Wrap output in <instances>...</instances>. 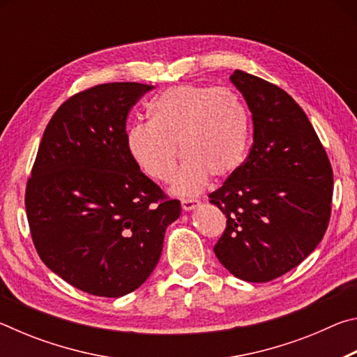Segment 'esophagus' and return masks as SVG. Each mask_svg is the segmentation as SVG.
I'll return each mask as SVG.
<instances>
[{
	"label": "esophagus",
	"mask_w": 357,
	"mask_h": 357,
	"mask_svg": "<svg viewBox=\"0 0 357 357\" xmlns=\"http://www.w3.org/2000/svg\"><path fill=\"white\" fill-rule=\"evenodd\" d=\"M181 206H183V209L185 211V213H190V211L197 209L198 206H200V202L192 200V198H185V200L181 202Z\"/></svg>",
	"instance_id": "1"
}]
</instances>
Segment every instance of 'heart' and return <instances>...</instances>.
Returning a JSON list of instances; mask_svg holds the SVG:
<instances>
[{
    "mask_svg": "<svg viewBox=\"0 0 357 357\" xmlns=\"http://www.w3.org/2000/svg\"><path fill=\"white\" fill-rule=\"evenodd\" d=\"M149 114L148 123L132 124L126 132V148L138 170L168 183L181 146L185 162L172 184L174 195H197L211 176L227 179L244 164L250 121L231 89L178 84L151 102Z\"/></svg>",
    "mask_w": 357,
    "mask_h": 357,
    "instance_id": "heart-1",
    "label": "heart"
}]
</instances>
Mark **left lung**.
Returning <instances> with one entry per match:
<instances>
[{"label":"left lung","instance_id":"8db88e82","mask_svg":"<svg viewBox=\"0 0 357 357\" xmlns=\"http://www.w3.org/2000/svg\"><path fill=\"white\" fill-rule=\"evenodd\" d=\"M229 80L252 113L253 144L245 164L209 195L228 219L214 253L229 274L261 283L287 274L321 243L334 176L291 96L243 70Z\"/></svg>","mask_w":357,"mask_h":357}]
</instances>
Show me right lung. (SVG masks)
<instances>
[{
  "instance_id": "obj_1",
  "label": "right lung",
  "mask_w": 357,
  "mask_h": 357,
  "mask_svg": "<svg viewBox=\"0 0 357 357\" xmlns=\"http://www.w3.org/2000/svg\"><path fill=\"white\" fill-rule=\"evenodd\" d=\"M151 89L105 83L72 96L39 144L25 197L33 243L48 269L84 293L121 298L140 287L181 215L126 148L128 114Z\"/></svg>"
}]
</instances>
